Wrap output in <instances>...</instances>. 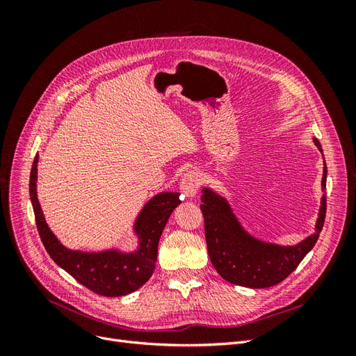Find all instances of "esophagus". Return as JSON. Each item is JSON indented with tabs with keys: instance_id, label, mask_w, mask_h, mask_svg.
Listing matches in <instances>:
<instances>
[{
	"instance_id": "obj_1",
	"label": "esophagus",
	"mask_w": 356,
	"mask_h": 356,
	"mask_svg": "<svg viewBox=\"0 0 356 356\" xmlns=\"http://www.w3.org/2000/svg\"><path fill=\"white\" fill-rule=\"evenodd\" d=\"M200 184H202V175L199 174L197 170H190L184 175V178L181 179L179 187H181L182 195L191 199V197L196 196V193H197Z\"/></svg>"
}]
</instances>
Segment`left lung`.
Masks as SVG:
<instances>
[{
	"label": "left lung",
	"mask_w": 356,
	"mask_h": 356,
	"mask_svg": "<svg viewBox=\"0 0 356 356\" xmlns=\"http://www.w3.org/2000/svg\"><path fill=\"white\" fill-rule=\"evenodd\" d=\"M314 143L322 153L316 138ZM322 191L327 187V165L324 159ZM200 209L204 218V238L211 261L225 281L246 288H268L282 282L293 273L301 260L315 246L324 227L327 197H321L315 232L296 245H279L255 238L234 213L227 197L211 187L202 188Z\"/></svg>",
	"instance_id": "left-lung-1"
}]
</instances>
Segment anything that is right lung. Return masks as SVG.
Returning a JSON list of instances; mask_svg holds the SVG:
<instances>
[{
  "instance_id": "add662e5",
  "label": "right lung",
  "mask_w": 356,
  "mask_h": 356,
  "mask_svg": "<svg viewBox=\"0 0 356 356\" xmlns=\"http://www.w3.org/2000/svg\"><path fill=\"white\" fill-rule=\"evenodd\" d=\"M37 166L38 154L31 169L29 196L40 238L51 260L75 281L99 296L120 297L141 288L154 272L160 236L170 213L181 203L179 193L161 191L144 204L132 227L138 242L134 251L120 248L102 251L71 250L56 238L46 222L37 196Z\"/></svg>"
}]
</instances>
